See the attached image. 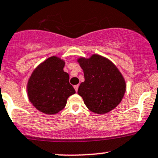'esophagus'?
<instances>
[{
  "instance_id": "1",
  "label": "esophagus",
  "mask_w": 158,
  "mask_h": 158,
  "mask_svg": "<svg viewBox=\"0 0 158 158\" xmlns=\"http://www.w3.org/2000/svg\"><path fill=\"white\" fill-rule=\"evenodd\" d=\"M74 89L75 90H76V92H77L78 89H79V85H74Z\"/></svg>"
}]
</instances>
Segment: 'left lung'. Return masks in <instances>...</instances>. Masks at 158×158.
<instances>
[{
	"instance_id": "obj_1",
	"label": "left lung",
	"mask_w": 158,
	"mask_h": 158,
	"mask_svg": "<svg viewBox=\"0 0 158 158\" xmlns=\"http://www.w3.org/2000/svg\"><path fill=\"white\" fill-rule=\"evenodd\" d=\"M78 62L85 77L78 94L82 96L86 107L99 114L115 108L126 92L125 80L116 66L98 54L89 59L80 58Z\"/></svg>"
}]
</instances>
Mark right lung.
Listing matches in <instances>:
<instances>
[{
	"label": "right lung",
	"mask_w": 158,
	"mask_h": 158,
	"mask_svg": "<svg viewBox=\"0 0 158 158\" xmlns=\"http://www.w3.org/2000/svg\"><path fill=\"white\" fill-rule=\"evenodd\" d=\"M64 61L51 57L38 66L28 82L29 101L41 112L54 114L64 109L67 98L76 93L64 71Z\"/></svg>",
	"instance_id": "add662e5"
}]
</instances>
